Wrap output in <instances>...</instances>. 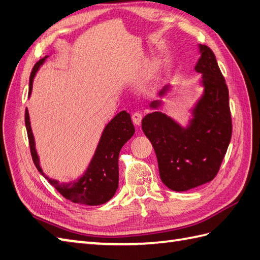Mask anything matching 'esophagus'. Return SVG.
<instances>
[{
  "instance_id": "esophagus-1",
  "label": "esophagus",
  "mask_w": 260,
  "mask_h": 260,
  "mask_svg": "<svg viewBox=\"0 0 260 260\" xmlns=\"http://www.w3.org/2000/svg\"><path fill=\"white\" fill-rule=\"evenodd\" d=\"M141 120H142V115H141L140 112H135L134 115H132V121H134L135 124L140 125L141 124Z\"/></svg>"
}]
</instances>
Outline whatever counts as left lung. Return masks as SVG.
<instances>
[{"instance_id": "left-lung-1", "label": "left lung", "mask_w": 260, "mask_h": 260, "mask_svg": "<svg viewBox=\"0 0 260 260\" xmlns=\"http://www.w3.org/2000/svg\"><path fill=\"white\" fill-rule=\"evenodd\" d=\"M195 71L202 74L204 93L193 109V119L183 128L166 113L154 111L142 119V130L155 151L162 182L170 189L184 192L211 182L218 173L232 138L229 88L216 57L200 45ZM166 86L159 92L163 97ZM161 100L150 105L157 108Z\"/></svg>"}]
</instances>
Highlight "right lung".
Returning a JSON list of instances; mask_svg holds the SVG:
<instances>
[{"label":"right lung","mask_w":260,"mask_h":260,"mask_svg":"<svg viewBox=\"0 0 260 260\" xmlns=\"http://www.w3.org/2000/svg\"><path fill=\"white\" fill-rule=\"evenodd\" d=\"M40 59L33 67L29 77L28 96L33 88V80L36 72L45 59ZM25 125H26L27 137L31 159L37 170L58 191L66 200L73 203L86 205H100L108 202L115 195L119 183L118 157L120 150L124 143L135 135V126L131 121V117L126 111L119 112L111 121L106 125L100 138L94 155L88 167L85 174L78 181L73 183H59L58 181L49 179L44 174L40 167L39 155L36 153L33 132L30 129L29 116L27 109L25 110Z\"/></svg>","instance_id":"add662e5"}]
</instances>
